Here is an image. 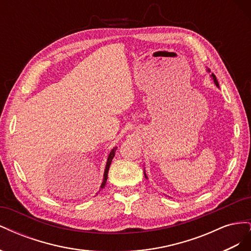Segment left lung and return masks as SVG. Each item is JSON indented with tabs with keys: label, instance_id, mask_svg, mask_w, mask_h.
Segmentation results:
<instances>
[{
	"label": "left lung",
	"instance_id": "obj_1",
	"mask_svg": "<svg viewBox=\"0 0 251 251\" xmlns=\"http://www.w3.org/2000/svg\"><path fill=\"white\" fill-rule=\"evenodd\" d=\"M208 71H210V70L208 69ZM211 77H212V79H214V81H215V83H216V86H217V87H219V82H218V80H217V77H216V75H215L214 73L211 74ZM144 176H146V178H148L146 174H144Z\"/></svg>",
	"mask_w": 251,
	"mask_h": 251
}]
</instances>
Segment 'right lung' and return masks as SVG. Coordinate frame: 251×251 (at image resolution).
Here are the masks:
<instances>
[{"mask_svg":"<svg viewBox=\"0 0 251 251\" xmlns=\"http://www.w3.org/2000/svg\"><path fill=\"white\" fill-rule=\"evenodd\" d=\"M116 150H117V148H114V149L111 151V153H110V155H109V157H108L107 165H105V170H104V174H103V181H102V183H101L100 188H103V187H104V185H105V183H107L109 169H110V165H111V162H112V160H113V158H114V156H115V151H116Z\"/></svg>","mask_w":251,"mask_h":251,"instance_id":"obj_1","label":"right lung"}]
</instances>
